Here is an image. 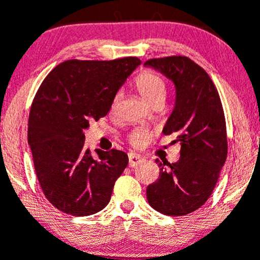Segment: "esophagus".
Returning <instances> with one entry per match:
<instances>
[{"mask_svg":"<svg viewBox=\"0 0 260 260\" xmlns=\"http://www.w3.org/2000/svg\"><path fill=\"white\" fill-rule=\"evenodd\" d=\"M142 161H143L142 156L136 155V153H132V152L128 155V164H129L131 168H133V166H137L138 164H141Z\"/></svg>","mask_w":260,"mask_h":260,"instance_id":"34e87169","label":"esophagus"}]
</instances>
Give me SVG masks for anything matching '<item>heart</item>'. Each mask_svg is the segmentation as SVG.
<instances>
[{
  "label": "heart",
  "instance_id": "b5f03b06",
  "mask_svg": "<svg viewBox=\"0 0 260 260\" xmlns=\"http://www.w3.org/2000/svg\"><path fill=\"white\" fill-rule=\"evenodd\" d=\"M136 87L142 99L147 104L152 105L157 102H162L166 98V82L160 75L152 71H145L136 77ZM119 94L115 95L110 104V112H114L117 108ZM152 138V132L147 129H137L131 133L129 142L135 147H143Z\"/></svg>",
  "mask_w": 260,
  "mask_h": 260
}]
</instances>
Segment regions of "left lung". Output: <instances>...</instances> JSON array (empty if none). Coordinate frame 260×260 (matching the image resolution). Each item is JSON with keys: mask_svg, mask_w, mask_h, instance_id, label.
Listing matches in <instances>:
<instances>
[{"mask_svg": "<svg viewBox=\"0 0 260 260\" xmlns=\"http://www.w3.org/2000/svg\"><path fill=\"white\" fill-rule=\"evenodd\" d=\"M175 85V107L164 135H176L180 143L176 162L158 161L160 175L147 186V201L157 212L185 216L211 197L228 157V136L222 104L207 72L184 55L145 62Z\"/></svg>", "mask_w": 260, "mask_h": 260, "instance_id": "left-lung-1", "label": "left lung"}]
</instances>
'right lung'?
<instances>
[{"label":"right lung","instance_id":"add662e5","mask_svg":"<svg viewBox=\"0 0 260 260\" xmlns=\"http://www.w3.org/2000/svg\"><path fill=\"white\" fill-rule=\"evenodd\" d=\"M140 64L137 57L70 59L40 85L30 109L27 142L43 193L57 210L90 216L109 203L128 156L98 150L95 160L84 148V131L90 120L109 113L113 98Z\"/></svg>","mask_w":260,"mask_h":260}]
</instances>
